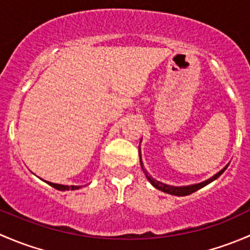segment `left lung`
Instances as JSON below:
<instances>
[{
    "label": "left lung",
    "mask_w": 250,
    "mask_h": 250,
    "mask_svg": "<svg viewBox=\"0 0 250 250\" xmlns=\"http://www.w3.org/2000/svg\"><path fill=\"white\" fill-rule=\"evenodd\" d=\"M139 157H140V165H141V168H143L144 173H145L146 178H147V180L150 181L151 184H152L153 186H155L157 190L160 191H163V192L166 193H169V195H174V196H188V195H191V193H193L195 191L200 190V188H204L206 185H208L209 183H211V181H214L215 179H218L219 176L221 175L224 172H225V169L228 168V166H226L225 168H224L223 170H220L218 174H215L214 176H211L210 179H208V180L203 181V183H200V184H196V185H190V186H183V188H176V186H169V185H166V184L163 183H160V181L155 180V179L152 178V176L150 175V174L147 173V170L144 168V165H143V161H141V153H140V147H139Z\"/></svg>",
    "instance_id": "obj_1"
}]
</instances>
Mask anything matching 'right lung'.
Segmentation results:
<instances>
[{
	"label": "right lung",
	"instance_id": "obj_1",
	"mask_svg": "<svg viewBox=\"0 0 250 250\" xmlns=\"http://www.w3.org/2000/svg\"><path fill=\"white\" fill-rule=\"evenodd\" d=\"M47 184H49L50 186H53L54 188H57V190H60V191H66V190H76V188H80V186H67V185H59V184H53V183H49V181H47Z\"/></svg>",
	"mask_w": 250,
	"mask_h": 250
}]
</instances>
